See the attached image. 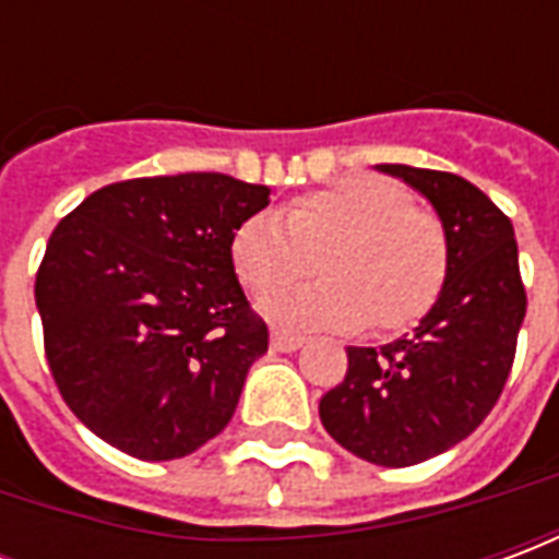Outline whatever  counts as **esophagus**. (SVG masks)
<instances>
[{"label":"esophagus","mask_w":559,"mask_h":559,"mask_svg":"<svg viewBox=\"0 0 559 559\" xmlns=\"http://www.w3.org/2000/svg\"><path fill=\"white\" fill-rule=\"evenodd\" d=\"M305 344V335H299V332H293V329L287 326H275L272 329V347L281 353H293L299 350Z\"/></svg>","instance_id":"esophagus-1"}]
</instances>
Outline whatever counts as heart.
<instances>
[{
	"mask_svg": "<svg viewBox=\"0 0 559 559\" xmlns=\"http://www.w3.org/2000/svg\"><path fill=\"white\" fill-rule=\"evenodd\" d=\"M230 257L254 296L286 289L317 259L323 282L266 299L263 311L329 329L401 332L431 311L449 275L443 221L383 176H350L296 197L281 218L251 215L233 233Z\"/></svg>",
	"mask_w": 559,
	"mask_h": 559,
	"instance_id": "heart-1",
	"label": "heart"
}]
</instances>
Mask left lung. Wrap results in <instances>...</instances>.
I'll return each mask as SVG.
<instances>
[{
  "instance_id": "1",
  "label": "left lung",
  "mask_w": 559,
  "mask_h": 559,
  "mask_svg": "<svg viewBox=\"0 0 559 559\" xmlns=\"http://www.w3.org/2000/svg\"><path fill=\"white\" fill-rule=\"evenodd\" d=\"M416 188L443 221L449 275L413 335L347 347V374L320 399V421L347 452L411 467L476 431L515 362L527 293L512 221L455 173L377 164Z\"/></svg>"
}]
</instances>
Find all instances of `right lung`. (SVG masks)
<instances>
[{
    "label": "right lung",
    "mask_w": 559,
    "mask_h": 559,
    "mask_svg": "<svg viewBox=\"0 0 559 559\" xmlns=\"http://www.w3.org/2000/svg\"><path fill=\"white\" fill-rule=\"evenodd\" d=\"M266 206V185L179 173L104 185L56 224L35 275L44 353L104 443L173 461L227 428L269 350L230 242Z\"/></svg>",
    "instance_id": "add662e5"
}]
</instances>
